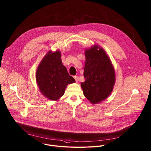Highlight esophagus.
Returning <instances> with one entry per match:
<instances>
[{
  "instance_id": "esophagus-1",
  "label": "esophagus",
  "mask_w": 151,
  "mask_h": 151,
  "mask_svg": "<svg viewBox=\"0 0 151 151\" xmlns=\"http://www.w3.org/2000/svg\"><path fill=\"white\" fill-rule=\"evenodd\" d=\"M74 78H75L76 82H78V76H74Z\"/></svg>"
}]
</instances>
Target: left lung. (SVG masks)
I'll use <instances>...</instances> for the list:
<instances>
[{"label":"left lung","instance_id":"1","mask_svg":"<svg viewBox=\"0 0 151 151\" xmlns=\"http://www.w3.org/2000/svg\"><path fill=\"white\" fill-rule=\"evenodd\" d=\"M95 45L85 50L84 82L81 83L84 96L93 104L107 98L115 85V70L105 52Z\"/></svg>","mask_w":151,"mask_h":151}]
</instances>
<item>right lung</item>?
<instances>
[{
  "instance_id": "obj_1",
  "label": "right lung",
  "mask_w": 151,
  "mask_h": 151,
  "mask_svg": "<svg viewBox=\"0 0 151 151\" xmlns=\"http://www.w3.org/2000/svg\"><path fill=\"white\" fill-rule=\"evenodd\" d=\"M36 79L40 92L52 101L59 99L66 86L75 82L63 65L59 51H49L45 55L37 69Z\"/></svg>"
}]
</instances>
